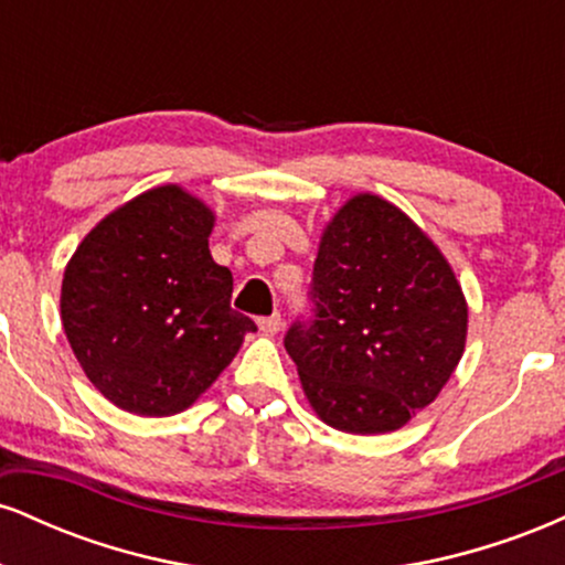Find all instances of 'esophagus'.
Segmentation results:
<instances>
[{
	"mask_svg": "<svg viewBox=\"0 0 565 565\" xmlns=\"http://www.w3.org/2000/svg\"><path fill=\"white\" fill-rule=\"evenodd\" d=\"M257 327H260L263 334H278L281 332V313L265 316V319L257 321Z\"/></svg>",
	"mask_w": 565,
	"mask_h": 565,
	"instance_id": "1",
	"label": "esophagus"
}]
</instances>
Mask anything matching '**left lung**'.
I'll return each mask as SVG.
<instances>
[{
	"label": "left lung",
	"instance_id": "8db88e82",
	"mask_svg": "<svg viewBox=\"0 0 565 565\" xmlns=\"http://www.w3.org/2000/svg\"><path fill=\"white\" fill-rule=\"evenodd\" d=\"M316 319L287 332L310 408L380 436L430 406L468 342V300L444 252L377 193L350 196L321 233Z\"/></svg>",
	"mask_w": 565,
	"mask_h": 565
}]
</instances>
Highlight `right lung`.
Returning <instances> with one entry per match:
<instances>
[{"mask_svg": "<svg viewBox=\"0 0 565 565\" xmlns=\"http://www.w3.org/2000/svg\"><path fill=\"white\" fill-rule=\"evenodd\" d=\"M215 212L157 185L95 225L63 270L61 321L87 380L140 417H172L236 359L255 321L231 308L233 276L210 255Z\"/></svg>", "mask_w": 565, "mask_h": 565, "instance_id": "right-lung-1", "label": "right lung"}]
</instances>
